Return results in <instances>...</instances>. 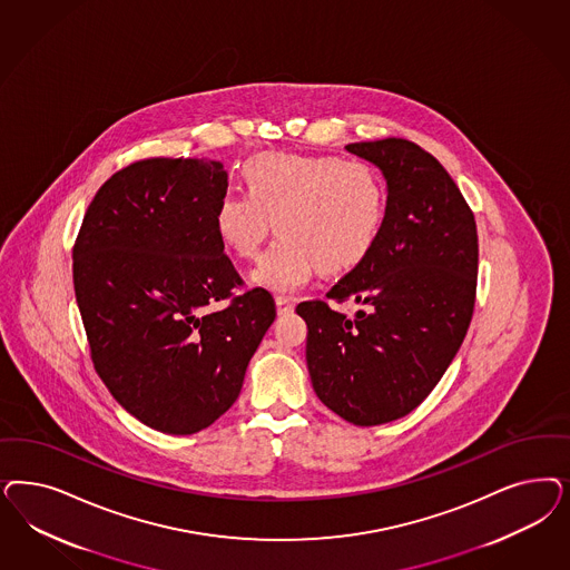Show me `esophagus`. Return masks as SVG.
I'll list each match as a JSON object with an SVG mask.
<instances>
[{
	"instance_id": "1",
	"label": "esophagus",
	"mask_w": 570,
	"mask_h": 570,
	"mask_svg": "<svg viewBox=\"0 0 570 570\" xmlns=\"http://www.w3.org/2000/svg\"><path fill=\"white\" fill-rule=\"evenodd\" d=\"M276 302V313L278 314H289L294 313V302L289 299V297H285V295H278L275 299Z\"/></svg>"
}]
</instances>
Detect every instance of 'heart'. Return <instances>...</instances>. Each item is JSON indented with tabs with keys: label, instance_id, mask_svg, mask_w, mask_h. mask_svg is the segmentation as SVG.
I'll return each instance as SVG.
<instances>
[{
	"label": "heart",
	"instance_id": "heart-1",
	"mask_svg": "<svg viewBox=\"0 0 570 570\" xmlns=\"http://www.w3.org/2000/svg\"><path fill=\"white\" fill-rule=\"evenodd\" d=\"M243 180L247 193H226L214 224L235 256L254 259L275 222L281 235L254 271L262 287L287 294L316 268L325 275L348 271L380 237L386 188L367 164L271 150L245 161Z\"/></svg>",
	"mask_w": 570,
	"mask_h": 570
}]
</instances>
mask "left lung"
I'll use <instances>...</instances> for the list:
<instances>
[{
  "mask_svg": "<svg viewBox=\"0 0 570 570\" xmlns=\"http://www.w3.org/2000/svg\"><path fill=\"white\" fill-rule=\"evenodd\" d=\"M384 171L386 216L363 262L325 299L297 304L316 396L354 425L409 415L441 382L468 333L478 281L474 212L446 169L404 138L348 145Z\"/></svg>",
  "mask_w": 570,
  "mask_h": 570,
  "instance_id": "1",
  "label": "left lung"
}]
</instances>
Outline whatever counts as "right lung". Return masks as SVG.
<instances>
[{"instance_id":"right-lung-1","label":"right lung","mask_w":570,"mask_h":570,"mask_svg":"<svg viewBox=\"0 0 570 570\" xmlns=\"http://www.w3.org/2000/svg\"><path fill=\"white\" fill-rule=\"evenodd\" d=\"M226 186L220 161H134L98 188L75 239L94 368L166 434H195L233 406L276 316L264 287L235 294L245 283L214 224Z\"/></svg>"}]
</instances>
